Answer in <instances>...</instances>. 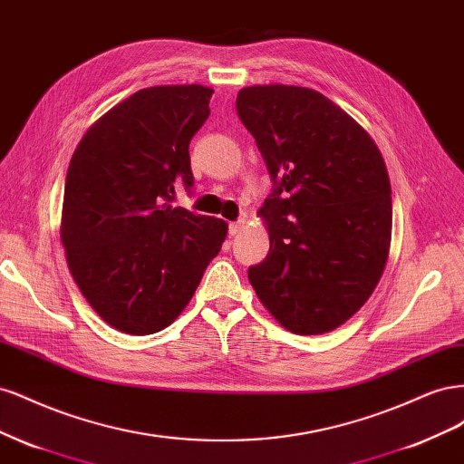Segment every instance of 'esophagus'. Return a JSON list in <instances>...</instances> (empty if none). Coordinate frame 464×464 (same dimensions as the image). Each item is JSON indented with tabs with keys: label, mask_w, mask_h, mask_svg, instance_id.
Returning <instances> with one entry per match:
<instances>
[{
	"label": "esophagus",
	"mask_w": 464,
	"mask_h": 464,
	"mask_svg": "<svg viewBox=\"0 0 464 464\" xmlns=\"http://www.w3.org/2000/svg\"><path fill=\"white\" fill-rule=\"evenodd\" d=\"M244 224H246V218H237V220L230 222V224H228V232H230L232 236H236L237 232H240V230L244 228Z\"/></svg>",
	"instance_id": "34e87169"
}]
</instances>
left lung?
I'll use <instances>...</instances> for the list:
<instances>
[{"label":"left lung","mask_w":464,"mask_h":464,"mask_svg":"<svg viewBox=\"0 0 464 464\" xmlns=\"http://www.w3.org/2000/svg\"><path fill=\"white\" fill-rule=\"evenodd\" d=\"M236 110L273 181L261 208L271 249L249 266V283L285 329L329 333L366 304L385 269L392 203L382 152L312 89L247 87Z\"/></svg>","instance_id":"8db88e82"}]
</instances>
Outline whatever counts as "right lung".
<instances>
[{"label": "right lung", "instance_id": "obj_1", "mask_svg": "<svg viewBox=\"0 0 464 464\" xmlns=\"http://www.w3.org/2000/svg\"><path fill=\"white\" fill-rule=\"evenodd\" d=\"M213 89L137 91L81 139L67 168L62 244L82 296L108 325L152 334L184 312L227 222L174 207L193 188L189 141Z\"/></svg>", "mask_w": 464, "mask_h": 464}]
</instances>
